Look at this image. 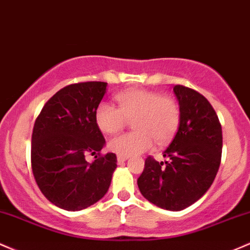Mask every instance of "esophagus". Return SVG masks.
<instances>
[{
    "label": "esophagus",
    "instance_id": "esophagus-1",
    "mask_svg": "<svg viewBox=\"0 0 250 250\" xmlns=\"http://www.w3.org/2000/svg\"><path fill=\"white\" fill-rule=\"evenodd\" d=\"M128 157H125V156H118L117 161H118V164H123L125 161H127Z\"/></svg>",
    "mask_w": 250,
    "mask_h": 250
}]
</instances>
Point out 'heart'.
<instances>
[{
    "label": "heart",
    "instance_id": "1",
    "mask_svg": "<svg viewBox=\"0 0 250 250\" xmlns=\"http://www.w3.org/2000/svg\"><path fill=\"white\" fill-rule=\"evenodd\" d=\"M117 106L103 102L95 110V123L104 133L122 130L132 120L131 132L114 137L108 143L112 152L133 156L153 146L155 140L163 144L172 138L181 118L178 104L172 98L148 89H130L117 94Z\"/></svg>",
    "mask_w": 250,
    "mask_h": 250
}]
</instances>
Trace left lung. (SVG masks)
Wrapping results in <instances>:
<instances>
[{"label": "left lung", "instance_id": "8db88e82", "mask_svg": "<svg viewBox=\"0 0 250 250\" xmlns=\"http://www.w3.org/2000/svg\"><path fill=\"white\" fill-rule=\"evenodd\" d=\"M179 104L178 131L164 157H147L139 176L142 195L162 209L179 211L204 195L216 177L222 156V127L207 98L183 85L173 87Z\"/></svg>", "mask_w": 250, "mask_h": 250}]
</instances>
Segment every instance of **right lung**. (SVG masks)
<instances>
[{"label":"right lung","instance_id":"right-lung-1","mask_svg":"<svg viewBox=\"0 0 250 250\" xmlns=\"http://www.w3.org/2000/svg\"><path fill=\"white\" fill-rule=\"evenodd\" d=\"M107 83L66 86L44 104L32 134V170L41 192L59 208L78 211L102 200L117 167L114 153L100 155L105 145L95 110ZM95 154L88 163L84 157Z\"/></svg>","mask_w":250,"mask_h":250}]
</instances>
